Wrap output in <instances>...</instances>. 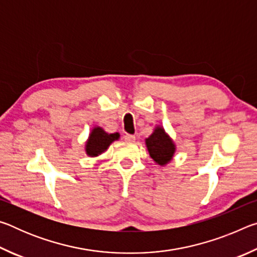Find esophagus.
Here are the masks:
<instances>
[{"label": "esophagus", "instance_id": "34e87169", "mask_svg": "<svg viewBox=\"0 0 257 257\" xmlns=\"http://www.w3.org/2000/svg\"><path fill=\"white\" fill-rule=\"evenodd\" d=\"M123 138H124V141L128 142V143H133V142L136 141V136H135V135H130V134H125Z\"/></svg>", "mask_w": 257, "mask_h": 257}]
</instances>
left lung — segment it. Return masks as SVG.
I'll return each instance as SVG.
<instances>
[{"mask_svg":"<svg viewBox=\"0 0 257 257\" xmlns=\"http://www.w3.org/2000/svg\"><path fill=\"white\" fill-rule=\"evenodd\" d=\"M146 146L151 158L160 165L170 162L176 151V146L171 138L161 127H156L154 133L146 139Z\"/></svg>","mask_w":257,"mask_h":257,"instance_id":"obj_1","label":"left lung"}]
</instances>
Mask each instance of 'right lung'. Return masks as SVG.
Masks as SVG:
<instances>
[{"label":"right lung","mask_w":257,"mask_h":257,"mask_svg":"<svg viewBox=\"0 0 257 257\" xmlns=\"http://www.w3.org/2000/svg\"><path fill=\"white\" fill-rule=\"evenodd\" d=\"M120 137L118 133L107 134L102 128L95 127L89 135L88 141L86 143V153L89 156H97L107 150L112 142Z\"/></svg>","instance_id":"right-lung-1"}]
</instances>
